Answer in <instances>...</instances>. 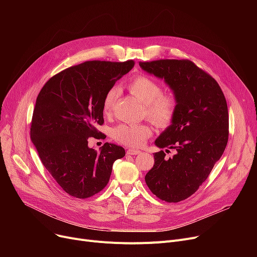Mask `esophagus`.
Instances as JSON below:
<instances>
[{
	"label": "esophagus",
	"mask_w": 257,
	"mask_h": 257,
	"mask_svg": "<svg viewBox=\"0 0 257 257\" xmlns=\"http://www.w3.org/2000/svg\"><path fill=\"white\" fill-rule=\"evenodd\" d=\"M141 153V151L140 150H137V149H129L128 151H127V154L128 155H138V154H140Z\"/></svg>",
	"instance_id": "obj_1"
}]
</instances>
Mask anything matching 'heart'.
I'll list each match as a JSON object with an SVG mask.
<instances>
[{
  "label": "heart",
  "instance_id": "obj_1",
  "mask_svg": "<svg viewBox=\"0 0 257 257\" xmlns=\"http://www.w3.org/2000/svg\"><path fill=\"white\" fill-rule=\"evenodd\" d=\"M127 88L132 96L144 107L147 117L153 124L159 127H167L172 121L177 102L171 93H161V87L151 78L139 75L132 78ZM118 91L111 88L106 93L103 102V111L105 114L112 112ZM151 128L148 125L120 124L112 129L111 136L116 142L127 146H141L151 136Z\"/></svg>",
  "mask_w": 257,
  "mask_h": 257
}]
</instances>
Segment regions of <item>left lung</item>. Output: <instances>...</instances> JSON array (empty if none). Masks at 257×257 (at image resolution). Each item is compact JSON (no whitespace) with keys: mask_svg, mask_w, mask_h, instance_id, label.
<instances>
[{"mask_svg":"<svg viewBox=\"0 0 257 257\" xmlns=\"http://www.w3.org/2000/svg\"><path fill=\"white\" fill-rule=\"evenodd\" d=\"M142 70L172 90L177 106L171 124L155 146L175 149L154 153V166L145 180L150 191L167 202L192 196L221 158L228 142V109L224 93L211 76L190 60L166 59L140 62Z\"/></svg>","mask_w":257,"mask_h":257,"instance_id":"8db88e82","label":"left lung"}]
</instances>
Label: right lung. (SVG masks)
Here are the masks:
<instances>
[{
    "instance_id": "1",
    "label": "right lung",
    "mask_w": 257,
    "mask_h": 257,
    "mask_svg": "<svg viewBox=\"0 0 257 257\" xmlns=\"http://www.w3.org/2000/svg\"><path fill=\"white\" fill-rule=\"evenodd\" d=\"M134 62L86 61L53 76L38 93L31 140L51 176L69 195L85 199L109 181L112 165L125 156L123 147L105 143L88 147L104 123L103 102Z\"/></svg>"
}]
</instances>
